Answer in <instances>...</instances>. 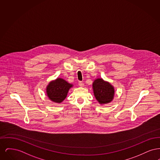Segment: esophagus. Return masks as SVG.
Here are the masks:
<instances>
[{"label": "esophagus", "instance_id": "esophagus-1", "mask_svg": "<svg viewBox=\"0 0 160 160\" xmlns=\"http://www.w3.org/2000/svg\"><path fill=\"white\" fill-rule=\"evenodd\" d=\"M78 85H79L80 87H83V86H84L83 82H81V81H79V82H78Z\"/></svg>", "mask_w": 160, "mask_h": 160}]
</instances>
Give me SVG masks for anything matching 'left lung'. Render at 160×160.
<instances>
[{
  "label": "left lung",
  "mask_w": 160,
  "mask_h": 160,
  "mask_svg": "<svg viewBox=\"0 0 160 160\" xmlns=\"http://www.w3.org/2000/svg\"><path fill=\"white\" fill-rule=\"evenodd\" d=\"M95 97L99 104H107L111 102L114 97V88L108 82L101 78H97L93 83Z\"/></svg>",
  "instance_id": "1"
}]
</instances>
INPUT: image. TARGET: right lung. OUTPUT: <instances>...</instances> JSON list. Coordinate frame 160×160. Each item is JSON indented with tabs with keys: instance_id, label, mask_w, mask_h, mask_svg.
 <instances>
[{
	"instance_id": "obj_1",
	"label": "right lung",
	"mask_w": 160,
	"mask_h": 160,
	"mask_svg": "<svg viewBox=\"0 0 160 160\" xmlns=\"http://www.w3.org/2000/svg\"><path fill=\"white\" fill-rule=\"evenodd\" d=\"M72 84H69L62 78H57L50 82L47 87V94L50 99L61 103L67 97L68 92Z\"/></svg>"
}]
</instances>
